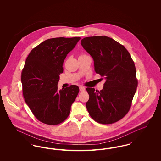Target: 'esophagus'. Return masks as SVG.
<instances>
[{
    "mask_svg": "<svg viewBox=\"0 0 161 161\" xmlns=\"http://www.w3.org/2000/svg\"><path fill=\"white\" fill-rule=\"evenodd\" d=\"M79 88H80V91H81V92L85 91V87H83V86H80Z\"/></svg>",
    "mask_w": 161,
    "mask_h": 161,
    "instance_id": "1",
    "label": "esophagus"
}]
</instances>
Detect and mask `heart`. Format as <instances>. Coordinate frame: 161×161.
I'll return each mask as SVG.
<instances>
[{"label": "heart", "instance_id": "1", "mask_svg": "<svg viewBox=\"0 0 161 161\" xmlns=\"http://www.w3.org/2000/svg\"><path fill=\"white\" fill-rule=\"evenodd\" d=\"M84 55H80V57H81V56H84Z\"/></svg>", "mask_w": 161, "mask_h": 161}]
</instances>
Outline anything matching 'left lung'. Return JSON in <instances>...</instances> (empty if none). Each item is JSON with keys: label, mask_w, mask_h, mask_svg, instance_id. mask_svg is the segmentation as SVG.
Returning a JSON list of instances; mask_svg holds the SVG:
<instances>
[{"label": "left lung", "mask_w": 161, "mask_h": 161, "mask_svg": "<svg viewBox=\"0 0 161 161\" xmlns=\"http://www.w3.org/2000/svg\"><path fill=\"white\" fill-rule=\"evenodd\" d=\"M81 44L92 56L96 73L106 80L100 91L86 88L89 95L87 111L97 123H116L129 111L136 91L134 61L124 46L107 36L85 37Z\"/></svg>", "instance_id": "1"}]
</instances>
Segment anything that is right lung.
<instances>
[{
	"mask_svg": "<svg viewBox=\"0 0 161 161\" xmlns=\"http://www.w3.org/2000/svg\"><path fill=\"white\" fill-rule=\"evenodd\" d=\"M80 38L47 39L32 49L26 60L21 75L23 97L42 123L57 125L69 116L79 87L71 85L58 91L57 84L63 61Z\"/></svg>",
	"mask_w": 161,
	"mask_h": 161,
	"instance_id": "add662e5",
	"label": "right lung"
}]
</instances>
